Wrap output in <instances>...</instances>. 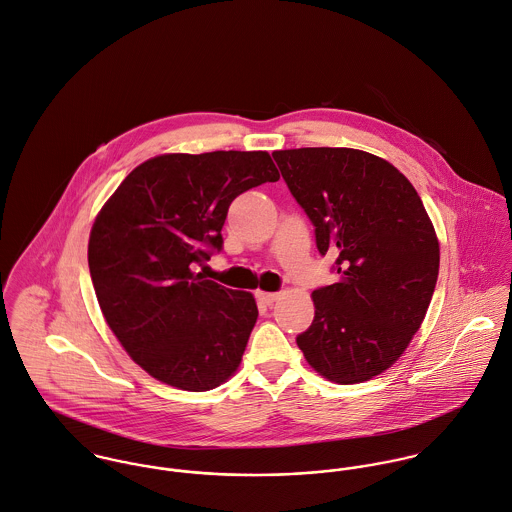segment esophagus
Instances as JSON below:
<instances>
[{
    "instance_id": "1",
    "label": "esophagus",
    "mask_w": 512,
    "mask_h": 512,
    "mask_svg": "<svg viewBox=\"0 0 512 512\" xmlns=\"http://www.w3.org/2000/svg\"><path fill=\"white\" fill-rule=\"evenodd\" d=\"M256 300H258L260 304H264V306H272V304L278 300V294H272V292H262V290H258V292H256Z\"/></svg>"
}]
</instances>
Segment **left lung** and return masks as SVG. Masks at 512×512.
Returning <instances> with one entry per match:
<instances>
[{
  "label": "left lung",
  "instance_id": "1",
  "mask_svg": "<svg viewBox=\"0 0 512 512\" xmlns=\"http://www.w3.org/2000/svg\"><path fill=\"white\" fill-rule=\"evenodd\" d=\"M340 280L312 292L296 341L326 379L349 385L391 367L419 330L439 276V240L413 184L357 149L272 153Z\"/></svg>",
  "mask_w": 512,
  "mask_h": 512
}]
</instances>
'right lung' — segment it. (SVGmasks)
I'll return each instance as SVG.
<instances>
[{
    "instance_id": "obj_1",
    "label": "right lung",
    "mask_w": 512,
    "mask_h": 512,
    "mask_svg": "<svg viewBox=\"0 0 512 512\" xmlns=\"http://www.w3.org/2000/svg\"><path fill=\"white\" fill-rule=\"evenodd\" d=\"M278 178L266 151L161 155L97 214L87 254L101 312L155 379L208 391L238 369L258 320L254 296L192 270L222 250L230 202Z\"/></svg>"
}]
</instances>
